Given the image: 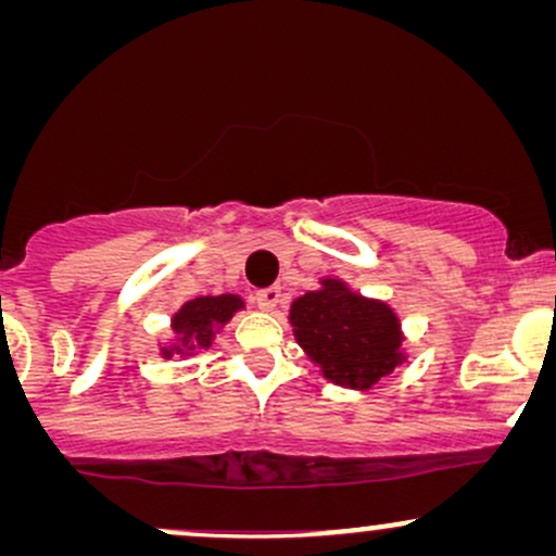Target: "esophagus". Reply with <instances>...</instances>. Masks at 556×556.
Returning a JSON list of instances; mask_svg holds the SVG:
<instances>
[{
	"instance_id": "34e87169",
	"label": "esophagus",
	"mask_w": 556,
	"mask_h": 556,
	"mask_svg": "<svg viewBox=\"0 0 556 556\" xmlns=\"http://www.w3.org/2000/svg\"><path fill=\"white\" fill-rule=\"evenodd\" d=\"M256 300L264 311H274L279 305V300H282V287H266V290H258Z\"/></svg>"
}]
</instances>
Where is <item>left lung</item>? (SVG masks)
<instances>
[{
    "label": "left lung",
    "instance_id": "8db88e82",
    "mask_svg": "<svg viewBox=\"0 0 556 556\" xmlns=\"http://www.w3.org/2000/svg\"><path fill=\"white\" fill-rule=\"evenodd\" d=\"M318 285L290 305L295 342L331 384L355 392L384 384L407 361L400 316L384 300L361 295L340 277H321Z\"/></svg>",
    "mask_w": 556,
    "mask_h": 556
}]
</instances>
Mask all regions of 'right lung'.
I'll list each match as a JSON object with an SVG mask.
<instances>
[{"label":"right lung","mask_w":556,"mask_h":556,"mask_svg":"<svg viewBox=\"0 0 556 556\" xmlns=\"http://www.w3.org/2000/svg\"><path fill=\"white\" fill-rule=\"evenodd\" d=\"M242 308H245V300L235 295V292H225V295H198L188 300V303L180 305V311L172 314V337L167 342L159 344V355L164 361H169L175 355L188 358V355L212 350L216 334Z\"/></svg>","instance_id":"1"}]
</instances>
